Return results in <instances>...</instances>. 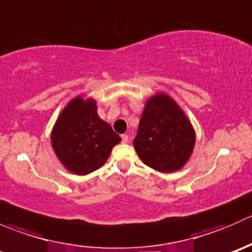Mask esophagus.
<instances>
[{"label":"esophagus","mask_w":252,"mask_h":252,"mask_svg":"<svg viewBox=\"0 0 252 252\" xmlns=\"http://www.w3.org/2000/svg\"><path fill=\"white\" fill-rule=\"evenodd\" d=\"M128 141H129V135H126V134H123V135H122V142L126 144Z\"/></svg>","instance_id":"34e87169"}]
</instances>
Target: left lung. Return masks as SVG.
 <instances>
[{
	"label": "left lung",
	"instance_id": "obj_1",
	"mask_svg": "<svg viewBox=\"0 0 252 252\" xmlns=\"http://www.w3.org/2000/svg\"><path fill=\"white\" fill-rule=\"evenodd\" d=\"M133 144L146 166L169 173L188 161L195 133L177 103L167 95H157L146 102Z\"/></svg>",
	"mask_w": 252,
	"mask_h": 252
}]
</instances>
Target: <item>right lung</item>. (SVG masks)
<instances>
[{"instance_id": "obj_1", "label": "right lung", "mask_w": 252, "mask_h": 252, "mask_svg": "<svg viewBox=\"0 0 252 252\" xmlns=\"http://www.w3.org/2000/svg\"><path fill=\"white\" fill-rule=\"evenodd\" d=\"M51 141L68 171L85 175L105 164L121 136L97 116L95 101L77 97L61 113Z\"/></svg>"}]
</instances>
